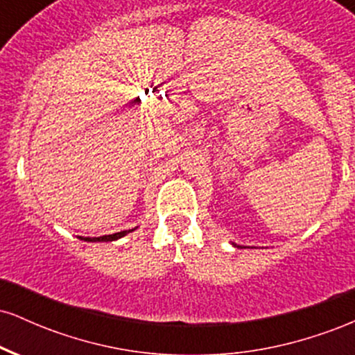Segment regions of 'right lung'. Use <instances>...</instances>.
Instances as JSON below:
<instances>
[{"label": "right lung", "instance_id": "obj_1", "mask_svg": "<svg viewBox=\"0 0 355 355\" xmlns=\"http://www.w3.org/2000/svg\"><path fill=\"white\" fill-rule=\"evenodd\" d=\"M126 234H128V230L116 232V234H112V235H103V237H85L81 240H87V242H112V240L123 237V235H126Z\"/></svg>", "mask_w": 355, "mask_h": 355}]
</instances>
